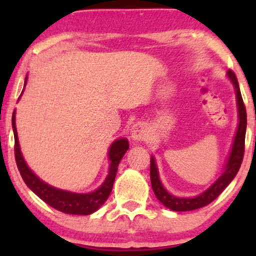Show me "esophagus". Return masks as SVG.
<instances>
[{
	"instance_id": "34e87169",
	"label": "esophagus",
	"mask_w": 256,
	"mask_h": 256,
	"mask_svg": "<svg viewBox=\"0 0 256 256\" xmlns=\"http://www.w3.org/2000/svg\"><path fill=\"white\" fill-rule=\"evenodd\" d=\"M131 138L135 142H140V141L144 140L148 135V131H147V126L142 122H138L132 126L131 128Z\"/></svg>"
}]
</instances>
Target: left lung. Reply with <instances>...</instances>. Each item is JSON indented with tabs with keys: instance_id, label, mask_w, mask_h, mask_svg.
Instances as JSON below:
<instances>
[{
	"instance_id": "left-lung-1",
	"label": "left lung",
	"mask_w": 256,
	"mask_h": 256,
	"mask_svg": "<svg viewBox=\"0 0 256 256\" xmlns=\"http://www.w3.org/2000/svg\"><path fill=\"white\" fill-rule=\"evenodd\" d=\"M226 76L230 80L233 84L234 90H236V108H238V128H236V136H234V141L232 144L230 152H229L228 160L224 166V171L218 180L207 188L203 193L196 196V197H176V196L171 194L166 188L162 184L161 180H160L158 168H157L156 160L154 156H151V164H150V176H151V184L152 190H154V196L157 200L168 209L174 212H187V210H194V209L202 208L204 206H208L209 203L213 202L226 187L229 183L234 180V177L238 174L240 164L242 162V156H244V142H245V131H246V110H245V105L242 102V94H240L238 80H236V74L232 70L226 72Z\"/></svg>"
}]
</instances>
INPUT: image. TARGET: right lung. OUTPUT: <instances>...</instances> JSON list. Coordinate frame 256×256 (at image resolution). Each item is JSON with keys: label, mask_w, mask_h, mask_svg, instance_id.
Segmentation results:
<instances>
[{"label": "right lung", "mask_w": 256, "mask_h": 256, "mask_svg": "<svg viewBox=\"0 0 256 256\" xmlns=\"http://www.w3.org/2000/svg\"><path fill=\"white\" fill-rule=\"evenodd\" d=\"M26 84H27V76L24 79V86ZM12 128H14V156H16L17 167L20 170V176H22L27 187L34 194H37L40 200H44L47 204L56 209V210L63 212V213L66 214H78V216H89V214L96 212L106 202L110 193H112L118 164H120L124 154L128 150V138H118L110 146L109 151H108V158H109L110 162L109 172H108V176L104 180V182L102 183V186L95 190H92V192L76 193L70 192V190H60V188L48 184L47 182L40 180L28 167L27 162L24 161V157H23L22 152H20V141H18L16 112H14V115H12Z\"/></svg>", "instance_id": "add662e5"}]
</instances>
